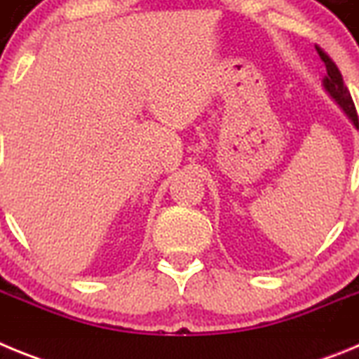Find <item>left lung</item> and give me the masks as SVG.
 I'll use <instances>...</instances> for the list:
<instances>
[{
	"instance_id": "1",
	"label": "left lung",
	"mask_w": 359,
	"mask_h": 359,
	"mask_svg": "<svg viewBox=\"0 0 359 359\" xmlns=\"http://www.w3.org/2000/svg\"><path fill=\"white\" fill-rule=\"evenodd\" d=\"M318 55L323 61V65H325V69H327V75L323 77V88H325V91L329 93V97L344 109V113L348 116V120L354 123V128L359 129L356 107H354L353 97L348 93L347 86L344 84V77H341L340 69H338V66L332 62L331 57L323 52V50H318Z\"/></svg>"
}]
</instances>
